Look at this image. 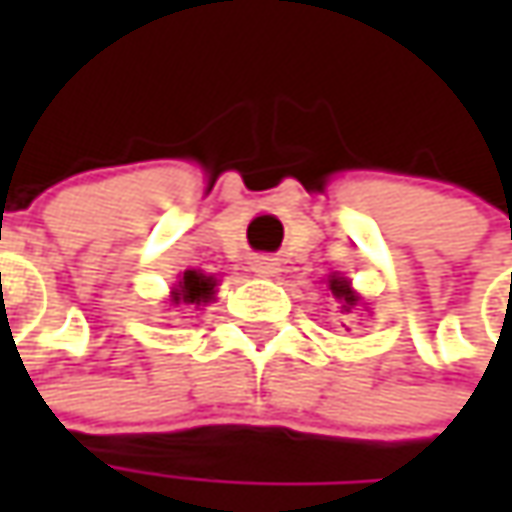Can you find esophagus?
Listing matches in <instances>:
<instances>
[{
    "label": "esophagus",
    "instance_id": "esophagus-1",
    "mask_svg": "<svg viewBox=\"0 0 512 512\" xmlns=\"http://www.w3.org/2000/svg\"><path fill=\"white\" fill-rule=\"evenodd\" d=\"M250 270H253L256 276H276V273H279V262L270 259V256H256Z\"/></svg>",
    "mask_w": 512,
    "mask_h": 512
}]
</instances>
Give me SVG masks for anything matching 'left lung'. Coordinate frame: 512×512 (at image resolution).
<instances>
[{
	"label": "left lung",
	"instance_id": "1",
	"mask_svg": "<svg viewBox=\"0 0 512 512\" xmlns=\"http://www.w3.org/2000/svg\"><path fill=\"white\" fill-rule=\"evenodd\" d=\"M327 287H330V290H333V296L342 302L344 313H350L353 307L362 305V302H359V293L350 287V282H347L344 276H330V279H327Z\"/></svg>",
	"mask_w": 512,
	"mask_h": 512
}]
</instances>
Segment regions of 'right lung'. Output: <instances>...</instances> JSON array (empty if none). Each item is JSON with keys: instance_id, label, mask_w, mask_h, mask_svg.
Segmentation results:
<instances>
[{"instance_id": "add662e5", "label": "right lung", "mask_w": 512, "mask_h": 512, "mask_svg": "<svg viewBox=\"0 0 512 512\" xmlns=\"http://www.w3.org/2000/svg\"><path fill=\"white\" fill-rule=\"evenodd\" d=\"M213 296H216V279L213 276H207L202 270H185L182 279L170 290V305L202 307L213 302Z\"/></svg>"}]
</instances>
